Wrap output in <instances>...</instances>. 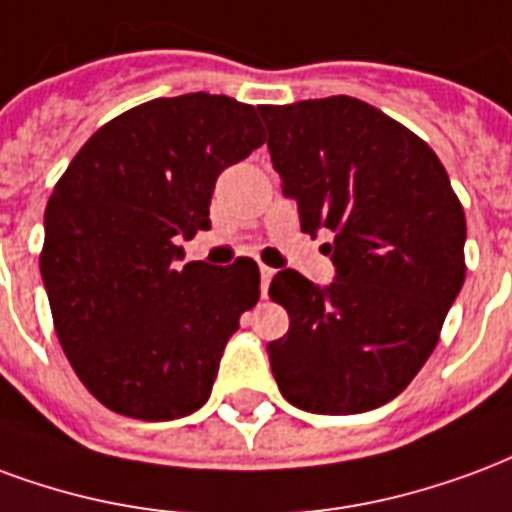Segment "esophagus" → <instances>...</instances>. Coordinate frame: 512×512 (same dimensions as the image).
I'll list each match as a JSON object with an SVG mask.
<instances>
[{
    "mask_svg": "<svg viewBox=\"0 0 512 512\" xmlns=\"http://www.w3.org/2000/svg\"><path fill=\"white\" fill-rule=\"evenodd\" d=\"M259 272H261V297H267V289H270V281H272V275H275V270L261 264Z\"/></svg>",
    "mask_w": 512,
    "mask_h": 512,
    "instance_id": "34e87169",
    "label": "esophagus"
}]
</instances>
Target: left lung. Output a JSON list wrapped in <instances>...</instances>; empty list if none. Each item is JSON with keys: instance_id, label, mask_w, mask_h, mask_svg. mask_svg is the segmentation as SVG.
<instances>
[{"instance_id": "left-lung-1", "label": "left lung", "mask_w": 512, "mask_h": 512, "mask_svg": "<svg viewBox=\"0 0 512 512\" xmlns=\"http://www.w3.org/2000/svg\"><path fill=\"white\" fill-rule=\"evenodd\" d=\"M283 193L308 234L330 231L335 281L281 270L289 333L267 343L283 398L313 414L393 401L434 352L466 275V218L445 166L412 130L335 95L261 106Z\"/></svg>"}]
</instances>
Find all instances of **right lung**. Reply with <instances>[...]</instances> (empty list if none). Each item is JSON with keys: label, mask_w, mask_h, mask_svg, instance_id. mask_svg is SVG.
<instances>
[{"label": "right lung", "mask_w": 512, "mask_h": 512, "mask_svg": "<svg viewBox=\"0 0 512 512\" xmlns=\"http://www.w3.org/2000/svg\"><path fill=\"white\" fill-rule=\"evenodd\" d=\"M261 144L256 108L190 92L106 122L57 182L40 275L67 360L111 412L158 423L207 404L259 267H179L177 242L210 229L215 179Z\"/></svg>", "instance_id": "obj_1"}]
</instances>
